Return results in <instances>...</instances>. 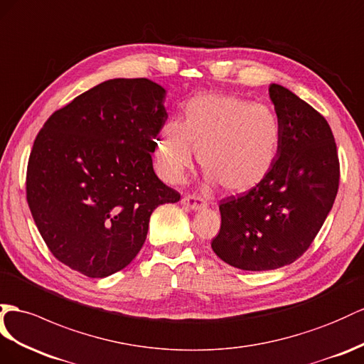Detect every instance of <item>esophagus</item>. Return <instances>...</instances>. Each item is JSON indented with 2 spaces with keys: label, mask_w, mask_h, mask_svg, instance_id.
<instances>
[{
  "label": "esophagus",
  "mask_w": 364,
  "mask_h": 364,
  "mask_svg": "<svg viewBox=\"0 0 364 364\" xmlns=\"http://www.w3.org/2000/svg\"><path fill=\"white\" fill-rule=\"evenodd\" d=\"M183 206L186 208H191L193 210H200V209H204L206 208V200L201 198L200 195H186V197H183L181 200Z\"/></svg>",
  "instance_id": "34e87169"
}]
</instances>
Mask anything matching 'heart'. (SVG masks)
Segmentation results:
<instances>
[{"label":"heart","mask_w":364,"mask_h":364,"mask_svg":"<svg viewBox=\"0 0 364 364\" xmlns=\"http://www.w3.org/2000/svg\"><path fill=\"white\" fill-rule=\"evenodd\" d=\"M282 127L264 105L221 93H201L181 107L178 119L156 134L155 163L163 178L178 183L198 163L225 191L246 192L262 183L277 161Z\"/></svg>","instance_id":"heart-1"}]
</instances>
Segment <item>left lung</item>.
Listing matches in <instances>:
<instances>
[{"mask_svg": "<svg viewBox=\"0 0 364 364\" xmlns=\"http://www.w3.org/2000/svg\"><path fill=\"white\" fill-rule=\"evenodd\" d=\"M269 95L282 127L277 161L266 178L245 193L220 201L221 226L212 249L243 271H271L300 258L332 209L340 161L328 121L289 89Z\"/></svg>", "mask_w": 364, "mask_h": 364, "instance_id": "8db88e82", "label": "left lung"}]
</instances>
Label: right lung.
I'll use <instances>...</instances> for the list:
<instances>
[{
  "label": "right lung",
  "instance_id": "obj_1",
  "mask_svg": "<svg viewBox=\"0 0 364 364\" xmlns=\"http://www.w3.org/2000/svg\"><path fill=\"white\" fill-rule=\"evenodd\" d=\"M164 95L147 78L109 80L55 110L36 135L27 203L52 255L73 271L105 278L124 269L155 208L180 201L152 166Z\"/></svg>",
  "mask_w": 364,
  "mask_h": 364
}]
</instances>
